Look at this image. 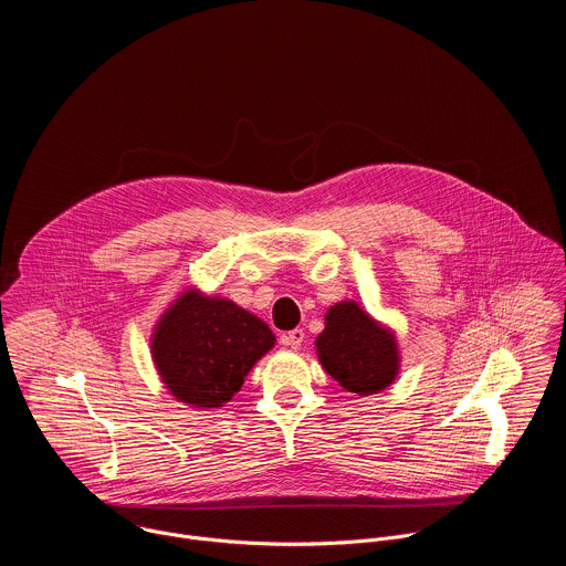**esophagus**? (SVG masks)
Returning a JSON list of instances; mask_svg holds the SVG:
<instances>
[{
    "instance_id": "obj_1",
    "label": "esophagus",
    "mask_w": 566,
    "mask_h": 566,
    "mask_svg": "<svg viewBox=\"0 0 566 566\" xmlns=\"http://www.w3.org/2000/svg\"><path fill=\"white\" fill-rule=\"evenodd\" d=\"M303 342H305V331L303 328H292V331L281 335V344L287 346V348H301Z\"/></svg>"
}]
</instances>
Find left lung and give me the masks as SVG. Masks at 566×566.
Segmentation results:
<instances>
[{
  "label": "left lung",
  "instance_id": "1",
  "mask_svg": "<svg viewBox=\"0 0 566 566\" xmlns=\"http://www.w3.org/2000/svg\"><path fill=\"white\" fill-rule=\"evenodd\" d=\"M316 348L324 370L348 392H381L399 370L395 335L361 312L357 303H339L328 310Z\"/></svg>",
  "mask_w": 566,
  "mask_h": 566
}]
</instances>
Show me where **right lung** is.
I'll return each mask as SVG.
<instances>
[{
  "instance_id": "obj_1",
  "label": "right lung",
  "mask_w": 566,
  "mask_h": 566,
  "mask_svg": "<svg viewBox=\"0 0 566 566\" xmlns=\"http://www.w3.org/2000/svg\"><path fill=\"white\" fill-rule=\"evenodd\" d=\"M272 346L268 324L235 303L187 292L157 326L153 357L176 399L213 409L240 392L248 370Z\"/></svg>"
}]
</instances>
